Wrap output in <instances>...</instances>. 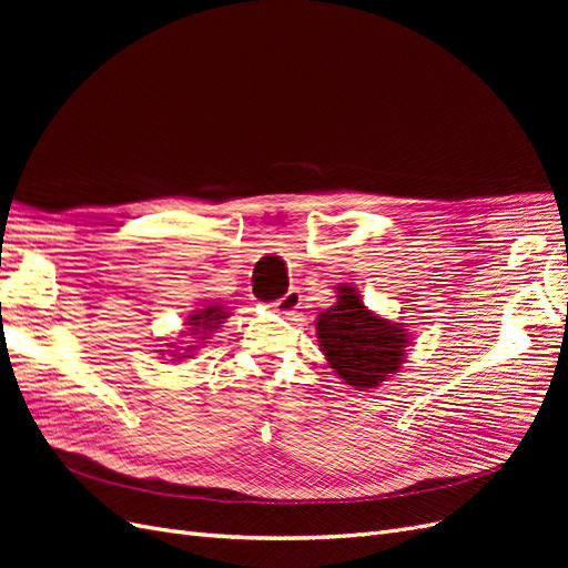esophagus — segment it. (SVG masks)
<instances>
[{
    "label": "esophagus",
    "instance_id": "1",
    "mask_svg": "<svg viewBox=\"0 0 568 568\" xmlns=\"http://www.w3.org/2000/svg\"><path fill=\"white\" fill-rule=\"evenodd\" d=\"M301 301H303L301 291H298V288H291V291H286V294H284L277 303H274V307H277V313L288 315V313L298 311V307H301Z\"/></svg>",
    "mask_w": 568,
    "mask_h": 568
}]
</instances>
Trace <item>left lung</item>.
Returning a JSON list of instances; mask_svg holds the SVG:
<instances>
[{
    "mask_svg": "<svg viewBox=\"0 0 568 568\" xmlns=\"http://www.w3.org/2000/svg\"><path fill=\"white\" fill-rule=\"evenodd\" d=\"M336 298L315 322L326 363L355 390L379 386L405 363L407 334L369 313L355 286H338Z\"/></svg>",
    "mask_w": 568,
    "mask_h": 568,
    "instance_id": "8db88e82",
    "label": "left lung"
}]
</instances>
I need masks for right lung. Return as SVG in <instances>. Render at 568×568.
Here are the masks:
<instances>
[{"label":"right lung","mask_w":568,"mask_h":568,"mask_svg":"<svg viewBox=\"0 0 568 568\" xmlns=\"http://www.w3.org/2000/svg\"><path fill=\"white\" fill-rule=\"evenodd\" d=\"M227 315L230 313H225V307H222V305H205V307H201V311H194V315H189V320H186L189 332H192V334H186V336L205 338V334L217 329V326L222 324V320H225ZM189 348H192V346H189ZM182 357H189V355H180L178 359H182Z\"/></svg>","instance_id":"1"}]
</instances>
